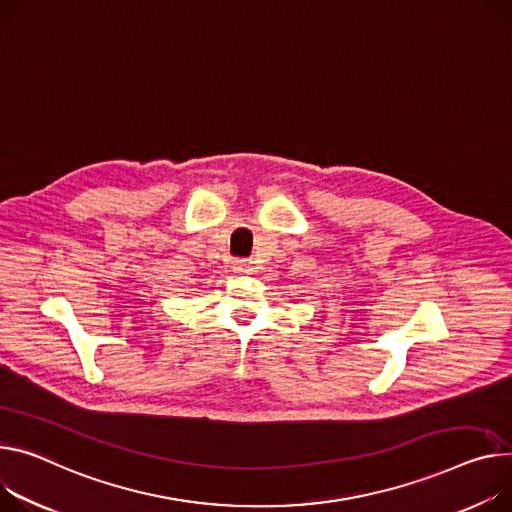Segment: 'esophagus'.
<instances>
[{
    "mask_svg": "<svg viewBox=\"0 0 512 512\" xmlns=\"http://www.w3.org/2000/svg\"><path fill=\"white\" fill-rule=\"evenodd\" d=\"M233 270L240 272V274H250L254 270V264H252V260L238 258V260H233Z\"/></svg>",
    "mask_w": 512,
    "mask_h": 512,
    "instance_id": "esophagus-1",
    "label": "esophagus"
}]
</instances>
